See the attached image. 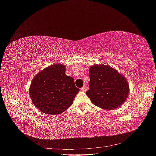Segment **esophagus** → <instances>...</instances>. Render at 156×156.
<instances>
[{"mask_svg": "<svg viewBox=\"0 0 156 156\" xmlns=\"http://www.w3.org/2000/svg\"><path fill=\"white\" fill-rule=\"evenodd\" d=\"M81 90L83 91V92H85L87 90V87H86V86H84V87H83L82 88H81Z\"/></svg>", "mask_w": 156, "mask_h": 156, "instance_id": "1", "label": "esophagus"}]
</instances>
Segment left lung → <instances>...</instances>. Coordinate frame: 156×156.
I'll use <instances>...</instances> for the list:
<instances>
[{"label": "left lung", "instance_id": "8db88e82", "mask_svg": "<svg viewBox=\"0 0 156 156\" xmlns=\"http://www.w3.org/2000/svg\"><path fill=\"white\" fill-rule=\"evenodd\" d=\"M90 90L87 95L94 105L105 110L120 107L128 97L129 84L123 75L111 66L94 64L89 68Z\"/></svg>", "mask_w": 156, "mask_h": 156}]
</instances>
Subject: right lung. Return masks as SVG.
<instances>
[{
	"mask_svg": "<svg viewBox=\"0 0 156 156\" xmlns=\"http://www.w3.org/2000/svg\"><path fill=\"white\" fill-rule=\"evenodd\" d=\"M79 92L66 66L56 63L41 70L32 79L29 94L36 107L47 115H59L73 104Z\"/></svg>",
	"mask_w": 156,
	"mask_h": 156,
	"instance_id": "1",
	"label": "right lung"
}]
</instances>
